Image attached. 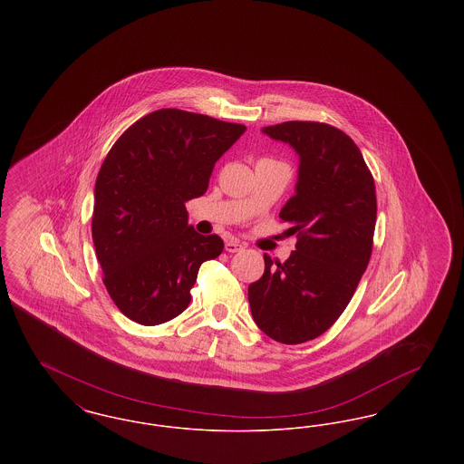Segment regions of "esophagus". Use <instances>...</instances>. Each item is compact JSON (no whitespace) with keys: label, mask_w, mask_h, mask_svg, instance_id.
<instances>
[{"label":"esophagus","mask_w":464,"mask_h":464,"mask_svg":"<svg viewBox=\"0 0 464 464\" xmlns=\"http://www.w3.org/2000/svg\"><path fill=\"white\" fill-rule=\"evenodd\" d=\"M224 248H226V252L235 254V252H240V250H243L245 246H243L242 243L238 242V240H229V242H226Z\"/></svg>","instance_id":"34e87169"}]
</instances>
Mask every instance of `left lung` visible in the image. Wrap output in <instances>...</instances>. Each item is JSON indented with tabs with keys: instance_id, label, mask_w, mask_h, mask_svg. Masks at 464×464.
<instances>
[{
	"instance_id": "8db88e82",
	"label": "left lung",
	"mask_w": 464,
	"mask_h": 464,
	"mask_svg": "<svg viewBox=\"0 0 464 464\" xmlns=\"http://www.w3.org/2000/svg\"><path fill=\"white\" fill-rule=\"evenodd\" d=\"M263 133L299 155L295 195L280 210L297 233L285 263L265 254V275L250 284L257 327L284 344H301L331 329L365 273L374 238L375 186L358 146L318 121H285Z\"/></svg>"
}]
</instances>
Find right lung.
<instances>
[{
	"instance_id": "add662e5",
	"label": "right lung",
	"mask_w": 464,
	"mask_h": 464,
	"mask_svg": "<svg viewBox=\"0 0 464 464\" xmlns=\"http://www.w3.org/2000/svg\"><path fill=\"white\" fill-rule=\"evenodd\" d=\"M245 125L207 114L158 110L114 142L93 191L92 240L118 309L140 325L165 324L189 306L201 263L221 237L188 224L186 201L207 188L216 161Z\"/></svg>"
}]
</instances>
